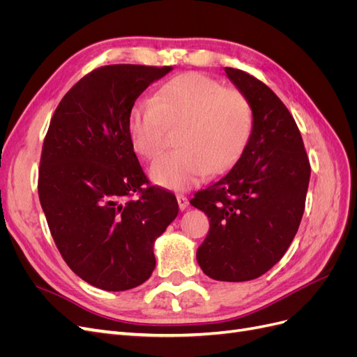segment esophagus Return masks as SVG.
<instances>
[{"label":"esophagus","instance_id":"1","mask_svg":"<svg viewBox=\"0 0 357 357\" xmlns=\"http://www.w3.org/2000/svg\"><path fill=\"white\" fill-rule=\"evenodd\" d=\"M177 202H178L180 210L183 211V210H186L188 204H189V199H188V197H185V195H181V193H178V195H177Z\"/></svg>","mask_w":357,"mask_h":357}]
</instances>
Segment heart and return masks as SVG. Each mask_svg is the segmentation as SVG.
I'll list each match as a JSON object with an SVG mask.
<instances>
[{"instance_id":"heart-1","label":"heart","mask_w":357,"mask_h":357,"mask_svg":"<svg viewBox=\"0 0 357 357\" xmlns=\"http://www.w3.org/2000/svg\"><path fill=\"white\" fill-rule=\"evenodd\" d=\"M181 123V149L159 158L150 169L156 185L171 190L189 189L207 172L222 174L232 168L252 138L255 112L240 89L190 71L162 84L153 100L137 101L126 129L135 152L153 160L165 149L168 126Z\"/></svg>"}]
</instances>
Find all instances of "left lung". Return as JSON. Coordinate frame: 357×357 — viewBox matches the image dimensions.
<instances>
[{
  "label": "left lung",
  "mask_w": 357,
  "mask_h": 357,
  "mask_svg": "<svg viewBox=\"0 0 357 357\" xmlns=\"http://www.w3.org/2000/svg\"><path fill=\"white\" fill-rule=\"evenodd\" d=\"M225 73L253 105V134L228 174L197 192L190 204L210 219L197 252L202 271L219 282H247L269 271L294 241L311 167L282 100L245 71Z\"/></svg>",
  "instance_id": "8db88e82"
}]
</instances>
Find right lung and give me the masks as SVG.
Wrapping results in <instances>:
<instances>
[{"instance_id":"1","label":"right lung","mask_w":357,"mask_h":357,"mask_svg":"<svg viewBox=\"0 0 357 357\" xmlns=\"http://www.w3.org/2000/svg\"><path fill=\"white\" fill-rule=\"evenodd\" d=\"M169 71L95 68L61 100L43 143L38 197L53 241L73 273L102 290L143 284L155 240L178 214L174 193L149 185L126 129L135 100Z\"/></svg>"}]
</instances>
